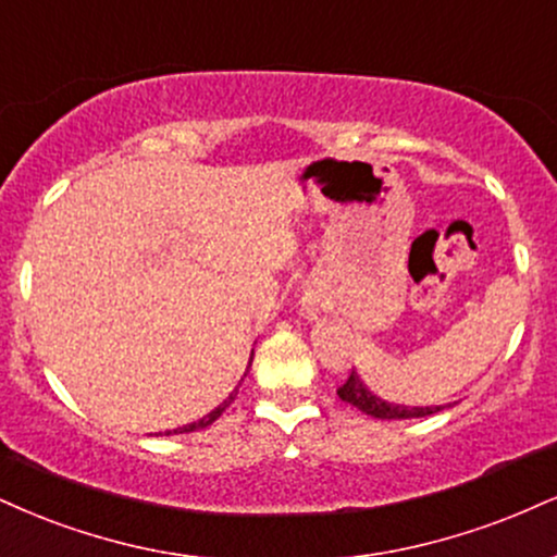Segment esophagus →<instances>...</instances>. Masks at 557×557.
Returning <instances> with one entry per match:
<instances>
[{
	"mask_svg": "<svg viewBox=\"0 0 557 557\" xmlns=\"http://www.w3.org/2000/svg\"><path fill=\"white\" fill-rule=\"evenodd\" d=\"M304 311L308 313V317H317V306H313L311 300H306V304H304Z\"/></svg>",
	"mask_w": 557,
	"mask_h": 557,
	"instance_id": "34e87169",
	"label": "esophagus"
}]
</instances>
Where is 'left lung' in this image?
Returning a JSON list of instances; mask_svg holds the SVG:
<instances>
[{"mask_svg": "<svg viewBox=\"0 0 557 557\" xmlns=\"http://www.w3.org/2000/svg\"><path fill=\"white\" fill-rule=\"evenodd\" d=\"M339 399L347 401V405L358 407L360 412L371 414V418H379V420H410V418H428V414H435L441 412L444 407H451V405H431V407H410V405H394V401H386L376 397V394L371 392L363 384V379L358 376V371L352 368L350 379L345 381L343 386L337 388Z\"/></svg>", "mask_w": 557, "mask_h": 557, "instance_id": "left-lung-1", "label": "left lung"}]
</instances>
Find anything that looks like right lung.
<instances>
[{
    "instance_id": "right-lung-1",
    "label": "right lung",
    "mask_w": 557,
    "mask_h": 557,
    "mask_svg": "<svg viewBox=\"0 0 557 557\" xmlns=\"http://www.w3.org/2000/svg\"><path fill=\"white\" fill-rule=\"evenodd\" d=\"M249 366H251V363H249ZM240 381H244V379H240ZM236 394H238V388H233V392L227 394V399L223 401V405H218V407H214V410H212L210 414H205V418H202V420H197V423H189V425H184V428H176V431H173V433H191V431H202V428L212 425L214 420H218L220 414H223V412L227 410V407H231V401L236 399ZM165 435H171V431L165 433Z\"/></svg>"
}]
</instances>
